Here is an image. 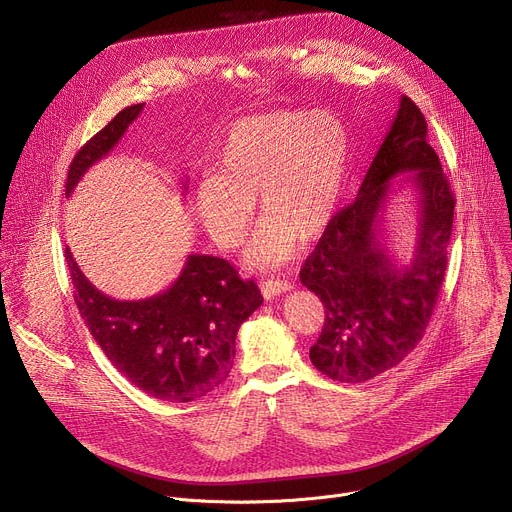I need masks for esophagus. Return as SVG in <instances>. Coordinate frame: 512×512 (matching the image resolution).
Instances as JSON below:
<instances>
[{
	"mask_svg": "<svg viewBox=\"0 0 512 512\" xmlns=\"http://www.w3.org/2000/svg\"><path fill=\"white\" fill-rule=\"evenodd\" d=\"M290 288H292V284H288L286 280H265V282H261V292L267 300L288 292Z\"/></svg>",
	"mask_w": 512,
	"mask_h": 512,
	"instance_id": "obj_1",
	"label": "esophagus"
}]
</instances>
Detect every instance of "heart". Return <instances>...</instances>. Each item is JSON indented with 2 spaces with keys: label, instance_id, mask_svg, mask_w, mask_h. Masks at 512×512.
Listing matches in <instances>:
<instances>
[{
  "label": "heart",
  "instance_id": "1",
  "mask_svg": "<svg viewBox=\"0 0 512 512\" xmlns=\"http://www.w3.org/2000/svg\"><path fill=\"white\" fill-rule=\"evenodd\" d=\"M348 133L335 115L276 111L238 121L218 152L216 175L195 189V210L224 249L243 243L259 197L261 222L245 261L269 269L313 241L335 216L348 168Z\"/></svg>",
  "mask_w": 512,
  "mask_h": 512
}]
</instances>
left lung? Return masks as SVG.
Masks as SVG:
<instances>
[{
    "mask_svg": "<svg viewBox=\"0 0 512 512\" xmlns=\"http://www.w3.org/2000/svg\"><path fill=\"white\" fill-rule=\"evenodd\" d=\"M428 125L412 98L374 156L354 203L337 212L300 269V282L325 309L311 362L339 383H364L397 366L422 339L447 271L455 197L426 140ZM419 195V236L413 259L395 262L380 243L392 179Z\"/></svg>",
    "mask_w": 512,
    "mask_h": 512,
    "instance_id": "left-lung-1",
    "label": "left lung"
}]
</instances>
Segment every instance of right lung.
<instances>
[{
    "instance_id": "add662e5",
    "label": "right lung",
    "mask_w": 512,
    "mask_h": 512,
    "mask_svg": "<svg viewBox=\"0 0 512 512\" xmlns=\"http://www.w3.org/2000/svg\"><path fill=\"white\" fill-rule=\"evenodd\" d=\"M144 109H123L70 164V197L86 170L105 158ZM78 311L111 364L154 399L187 403L220 387L232 368L236 333L263 302L253 280L212 255H189L181 276L144 300H115L94 288L65 249Z\"/></svg>"
}]
</instances>
